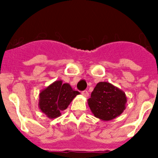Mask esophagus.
Here are the masks:
<instances>
[{
    "mask_svg": "<svg viewBox=\"0 0 158 158\" xmlns=\"http://www.w3.org/2000/svg\"><path fill=\"white\" fill-rule=\"evenodd\" d=\"M81 94L83 95L84 96H85V97H86V98H87L88 96H89V92L88 91H86V90H85V91H83V92H81Z\"/></svg>",
    "mask_w": 158,
    "mask_h": 158,
    "instance_id": "esophagus-1",
    "label": "esophagus"
}]
</instances>
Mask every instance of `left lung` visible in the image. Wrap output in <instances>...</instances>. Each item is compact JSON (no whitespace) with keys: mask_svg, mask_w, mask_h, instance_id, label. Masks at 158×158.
Wrapping results in <instances>:
<instances>
[{"mask_svg":"<svg viewBox=\"0 0 158 158\" xmlns=\"http://www.w3.org/2000/svg\"><path fill=\"white\" fill-rule=\"evenodd\" d=\"M127 96L123 90L109 82H99L88 100V104L95 117L100 120L114 119L126 108Z\"/></svg>","mask_w":158,"mask_h":158,"instance_id":"left-lung-1","label":"left lung"}]
</instances>
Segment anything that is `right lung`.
<instances>
[{
	"mask_svg": "<svg viewBox=\"0 0 158 158\" xmlns=\"http://www.w3.org/2000/svg\"><path fill=\"white\" fill-rule=\"evenodd\" d=\"M79 94L80 93L74 91L69 84L56 81L40 92L39 107L49 118H55L62 115L61 111L66 109Z\"/></svg>",
	"mask_w": 158,
	"mask_h": 158,
	"instance_id": "1",
	"label": "right lung"
}]
</instances>
